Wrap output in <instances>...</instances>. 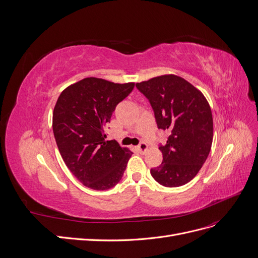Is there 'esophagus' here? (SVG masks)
Instances as JSON below:
<instances>
[{
    "instance_id": "esophagus-1",
    "label": "esophagus",
    "mask_w": 258,
    "mask_h": 258,
    "mask_svg": "<svg viewBox=\"0 0 258 258\" xmlns=\"http://www.w3.org/2000/svg\"><path fill=\"white\" fill-rule=\"evenodd\" d=\"M137 148H138V151H139L140 153H145V152L147 151L148 146H147V144H146L145 142H141Z\"/></svg>"
}]
</instances>
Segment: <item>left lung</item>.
<instances>
[{"label":"left lung","mask_w":258,"mask_h":258,"mask_svg":"<svg viewBox=\"0 0 258 258\" xmlns=\"http://www.w3.org/2000/svg\"><path fill=\"white\" fill-rule=\"evenodd\" d=\"M150 100L159 129L168 130L159 146L162 162L151 170L160 185L178 187L197 175L213 141V118L208 100L189 82L166 74L136 84Z\"/></svg>","instance_id":"1"}]
</instances>
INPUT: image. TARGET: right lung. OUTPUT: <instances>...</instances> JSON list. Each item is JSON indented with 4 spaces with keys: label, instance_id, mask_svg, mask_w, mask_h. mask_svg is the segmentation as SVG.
<instances>
[{
    "label": "right lung",
    "instance_id": "right-lung-1",
    "mask_svg": "<svg viewBox=\"0 0 258 258\" xmlns=\"http://www.w3.org/2000/svg\"><path fill=\"white\" fill-rule=\"evenodd\" d=\"M134 87L135 83L86 77L68 86L54 105L52 131L61 157L73 175L91 189L114 187L134 154L113 140H104L116 105Z\"/></svg>",
    "mask_w": 258,
    "mask_h": 258
}]
</instances>
